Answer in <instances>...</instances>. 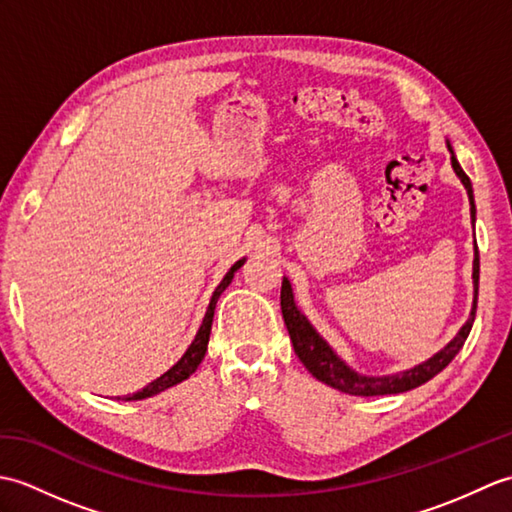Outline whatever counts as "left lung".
Returning <instances> with one entry per match:
<instances>
[{
  "label": "left lung",
  "instance_id": "1",
  "mask_svg": "<svg viewBox=\"0 0 512 512\" xmlns=\"http://www.w3.org/2000/svg\"><path fill=\"white\" fill-rule=\"evenodd\" d=\"M451 151V165L453 171L458 173V178L462 180L466 193H469V202H471V217L475 220V200H473V187L471 180L466 173L462 171L458 158L453 156V149L447 143ZM477 288H480V253H477L475 246V259H473V308H471V317L462 325V330L455 334V339L440 350L438 354H433L429 361H424L416 367L407 369V372L400 374H391V376H363L356 374L352 367H347L332 347L325 343L319 332L312 328V323L303 317L301 310L295 306V297H292V288L290 281L284 277L281 281V314H284V323L290 334L292 347H295V354L299 356V361L306 365L308 372L321 380V383L330 385L339 391H345V394L352 396H387V394H402V391H409L413 387H420L422 383H427L436 374H440L444 367H447L455 354L462 350V345L469 336L473 321H475V310H477Z\"/></svg>",
  "mask_w": 512,
  "mask_h": 512
}]
</instances>
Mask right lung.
<instances>
[{"label": "right lung", "mask_w": 512, "mask_h": 512, "mask_svg": "<svg viewBox=\"0 0 512 512\" xmlns=\"http://www.w3.org/2000/svg\"><path fill=\"white\" fill-rule=\"evenodd\" d=\"M242 264H244V259H239V262H235V264L231 266V270H228V273L224 275V279L220 281V286L215 288L213 297H211V303H209V308H206V314H204V319H202L200 330H198V334H195V339L191 341V345L187 347V352L182 354L180 361H178L176 365H173L171 369H167L165 374L158 376L156 380H151V383H149L147 387L136 391V394H132V396H125V400H143V398H149V396H156V394H160V391H165V389H169V387H173V385L182 383V380H187V378L195 372V369H198V365L202 363V358H204V354H206V345H209L215 303H217V299H220L222 292L228 288V284H231L237 270L242 268Z\"/></svg>", "instance_id": "obj_1"}]
</instances>
